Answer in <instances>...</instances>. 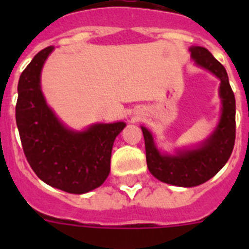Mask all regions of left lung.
<instances>
[{
	"instance_id": "8db88e82",
	"label": "left lung",
	"mask_w": 249,
	"mask_h": 249,
	"mask_svg": "<svg viewBox=\"0 0 249 249\" xmlns=\"http://www.w3.org/2000/svg\"><path fill=\"white\" fill-rule=\"evenodd\" d=\"M190 51L197 65L221 80L222 116L215 131L199 148L181 152L177 156H163L156 148L151 132L142 127L149 172L164 183L179 187L198 186L217 175L230 160L236 140V98L226 68L207 48L196 46Z\"/></svg>"
}]
</instances>
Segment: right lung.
I'll return each instance as SVG.
<instances>
[{
  "label": "right lung",
  "instance_id": "add662e5",
  "mask_svg": "<svg viewBox=\"0 0 249 249\" xmlns=\"http://www.w3.org/2000/svg\"><path fill=\"white\" fill-rule=\"evenodd\" d=\"M53 50L43 48L21 73L16 122L27 162L45 183L68 193L89 192L108 177L114 138L126 123H98L85 132L66 128L48 108L41 70Z\"/></svg>",
  "mask_w": 249,
  "mask_h": 249
}]
</instances>
